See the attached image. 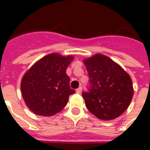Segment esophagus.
<instances>
[{"mask_svg":"<svg viewBox=\"0 0 150 150\" xmlns=\"http://www.w3.org/2000/svg\"><path fill=\"white\" fill-rule=\"evenodd\" d=\"M81 91H82V87H79V88L76 89V93H78V94L81 93Z\"/></svg>","mask_w":150,"mask_h":150,"instance_id":"1","label":"esophagus"}]
</instances>
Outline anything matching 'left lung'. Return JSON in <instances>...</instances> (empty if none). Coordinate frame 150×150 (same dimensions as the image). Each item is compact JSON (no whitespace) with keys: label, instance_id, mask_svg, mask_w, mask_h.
Listing matches in <instances>:
<instances>
[{"label":"left lung","instance_id":"left-lung-1","mask_svg":"<svg viewBox=\"0 0 150 150\" xmlns=\"http://www.w3.org/2000/svg\"><path fill=\"white\" fill-rule=\"evenodd\" d=\"M89 77L88 91L83 92L88 109L99 119L120 116L129 107L133 96L129 75L107 56L96 54L83 60Z\"/></svg>","mask_w":150,"mask_h":150}]
</instances>
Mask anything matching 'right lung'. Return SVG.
<instances>
[{
  "instance_id": "obj_1",
  "label": "right lung",
  "mask_w": 150,
  "mask_h": 150,
  "mask_svg": "<svg viewBox=\"0 0 150 150\" xmlns=\"http://www.w3.org/2000/svg\"><path fill=\"white\" fill-rule=\"evenodd\" d=\"M74 57L52 53L35 62L21 79L22 97L27 107L38 116H50L62 110L69 96L75 93L70 88L66 70Z\"/></svg>"
}]
</instances>
